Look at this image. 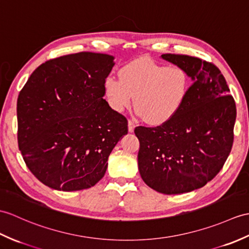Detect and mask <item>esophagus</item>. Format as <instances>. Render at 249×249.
<instances>
[{"instance_id":"obj_1","label":"esophagus","mask_w":249,"mask_h":249,"mask_svg":"<svg viewBox=\"0 0 249 249\" xmlns=\"http://www.w3.org/2000/svg\"><path fill=\"white\" fill-rule=\"evenodd\" d=\"M135 126H136V124H135L134 121L128 120V130H129V132H132L135 130Z\"/></svg>"}]
</instances>
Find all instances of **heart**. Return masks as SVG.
Masks as SVG:
<instances>
[{"label":"heart","instance_id":"obj_1","mask_svg":"<svg viewBox=\"0 0 249 249\" xmlns=\"http://www.w3.org/2000/svg\"><path fill=\"white\" fill-rule=\"evenodd\" d=\"M190 77L184 69L167 67L151 59H137L120 70V77L105 80V92L115 111L135 106L153 125L163 124L179 111L188 96Z\"/></svg>","mask_w":249,"mask_h":249}]
</instances>
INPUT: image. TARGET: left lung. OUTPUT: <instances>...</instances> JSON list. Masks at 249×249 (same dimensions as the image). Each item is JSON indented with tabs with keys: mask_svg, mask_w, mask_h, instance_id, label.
I'll return each instance as SVG.
<instances>
[{
	"mask_svg": "<svg viewBox=\"0 0 249 249\" xmlns=\"http://www.w3.org/2000/svg\"><path fill=\"white\" fill-rule=\"evenodd\" d=\"M192 78L179 111L156 127L138 126L139 172L149 188L181 194L204 187L222 170L233 144L235 102L219 69L197 57L163 54Z\"/></svg>",
	"mask_w": 249,
	"mask_h": 249,
	"instance_id": "8db88e82",
	"label": "left lung"
}]
</instances>
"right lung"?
<instances>
[{
  "mask_svg": "<svg viewBox=\"0 0 249 249\" xmlns=\"http://www.w3.org/2000/svg\"><path fill=\"white\" fill-rule=\"evenodd\" d=\"M107 54L80 52L39 66L17 102L18 145L25 164L52 189L93 187L128 131L123 114L104 100L113 67Z\"/></svg>",
  "mask_w": 249,
  "mask_h": 249,
  "instance_id": "1",
  "label": "right lung"
}]
</instances>
